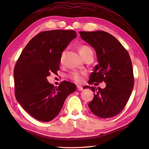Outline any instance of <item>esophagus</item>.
Masks as SVG:
<instances>
[{"label":"esophagus","instance_id":"obj_1","mask_svg":"<svg viewBox=\"0 0 149 149\" xmlns=\"http://www.w3.org/2000/svg\"><path fill=\"white\" fill-rule=\"evenodd\" d=\"M77 90L79 91H82V90H83V87L81 86H79V85H78V86H77Z\"/></svg>","mask_w":149,"mask_h":149}]
</instances>
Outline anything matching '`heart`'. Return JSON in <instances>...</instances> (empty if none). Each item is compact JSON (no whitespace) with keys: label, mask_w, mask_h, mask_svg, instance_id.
Segmentation results:
<instances>
[{"label":"heart","mask_w":149,"mask_h":149,"mask_svg":"<svg viewBox=\"0 0 149 149\" xmlns=\"http://www.w3.org/2000/svg\"><path fill=\"white\" fill-rule=\"evenodd\" d=\"M91 51H92V50H91L89 47H88L86 45H82L79 48L80 54L83 58L88 54V53ZM64 55H65V52H63L61 55V58H60V62L61 63L63 62ZM86 72L84 71H74L70 73L68 76L70 79H71L72 80L76 82V83H81V82H83V79H84L83 77L86 75Z\"/></svg>","instance_id":"b5f03b06"}]
</instances>
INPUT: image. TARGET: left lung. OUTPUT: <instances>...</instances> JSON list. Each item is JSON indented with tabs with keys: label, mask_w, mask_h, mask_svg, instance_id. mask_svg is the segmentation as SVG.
<instances>
[{
	"label": "left lung",
	"mask_w": 149,
	"mask_h": 149,
	"mask_svg": "<svg viewBox=\"0 0 149 149\" xmlns=\"http://www.w3.org/2000/svg\"><path fill=\"white\" fill-rule=\"evenodd\" d=\"M79 34L81 38L95 50L99 63L90 75L88 83L92 84L104 81L106 83L104 89L84 87L95 92L88 106L100 118H111L123 109L133 89L134 77L131 58L127 50L108 33L80 31Z\"/></svg>",
	"instance_id": "1"
}]
</instances>
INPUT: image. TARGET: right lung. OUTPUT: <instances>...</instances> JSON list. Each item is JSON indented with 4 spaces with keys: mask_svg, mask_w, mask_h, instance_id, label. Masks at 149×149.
<instances>
[{
    "mask_svg": "<svg viewBox=\"0 0 149 149\" xmlns=\"http://www.w3.org/2000/svg\"><path fill=\"white\" fill-rule=\"evenodd\" d=\"M72 30H51L38 33L25 47L14 68L15 95L22 107L42 122L54 119L61 111L75 84L63 81L58 87L47 81L59 70L60 58L76 37Z\"/></svg>",
    "mask_w": 149,
    "mask_h": 149,
    "instance_id": "add662e5",
    "label": "right lung"
}]
</instances>
